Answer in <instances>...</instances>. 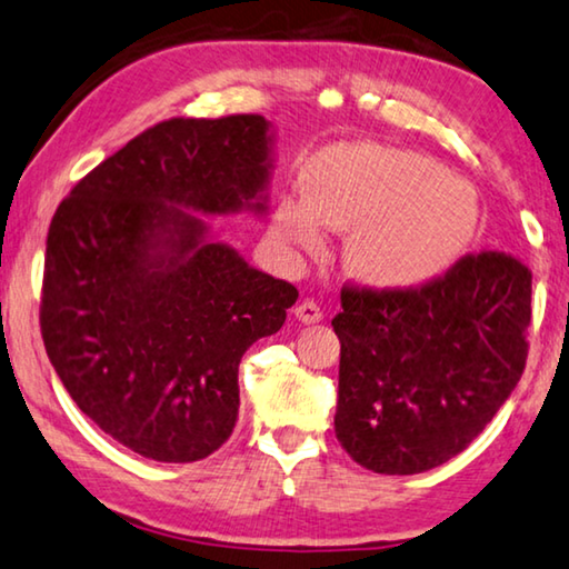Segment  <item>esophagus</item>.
I'll return each mask as SVG.
<instances>
[{"instance_id":"obj_1","label":"esophagus","mask_w":569,"mask_h":569,"mask_svg":"<svg viewBox=\"0 0 569 569\" xmlns=\"http://www.w3.org/2000/svg\"><path fill=\"white\" fill-rule=\"evenodd\" d=\"M296 319H299L301 325H319V321L325 319V311L319 309L317 301L307 299V301H301L299 307H296Z\"/></svg>"}]
</instances>
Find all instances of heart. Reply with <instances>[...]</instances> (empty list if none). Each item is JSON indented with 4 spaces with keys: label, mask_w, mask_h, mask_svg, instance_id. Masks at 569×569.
<instances>
[{
    "label": "heart",
    "mask_w": 569,
    "mask_h": 569,
    "mask_svg": "<svg viewBox=\"0 0 569 569\" xmlns=\"http://www.w3.org/2000/svg\"><path fill=\"white\" fill-rule=\"evenodd\" d=\"M475 193L435 160L383 146H335L303 176V199H283L273 232L319 252L325 227L350 232L345 268L376 291H417L445 276L478 232Z\"/></svg>",
    "instance_id": "obj_1"
}]
</instances>
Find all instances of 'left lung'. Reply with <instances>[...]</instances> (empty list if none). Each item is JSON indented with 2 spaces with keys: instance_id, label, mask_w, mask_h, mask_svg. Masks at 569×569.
Segmentation results:
<instances>
[{
  "instance_id": "8db88e82",
  "label": "left lung",
  "mask_w": 569,
  "mask_h": 569,
  "mask_svg": "<svg viewBox=\"0 0 569 569\" xmlns=\"http://www.w3.org/2000/svg\"><path fill=\"white\" fill-rule=\"evenodd\" d=\"M529 321L531 270L493 250L417 291L342 288L339 445L380 475L452 460L521 380Z\"/></svg>"
}]
</instances>
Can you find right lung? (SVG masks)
Returning <instances> with one entry per match:
<instances>
[{
  "instance_id": "right-lung-1",
  "label": "right lung",
  "mask_w": 569,
  "mask_h": 569,
  "mask_svg": "<svg viewBox=\"0 0 569 569\" xmlns=\"http://www.w3.org/2000/svg\"><path fill=\"white\" fill-rule=\"evenodd\" d=\"M270 171L266 117H176L99 163L56 209L46 352L76 406L148 460L197 462L230 439L242 355L299 299L200 217H266Z\"/></svg>"
}]
</instances>
